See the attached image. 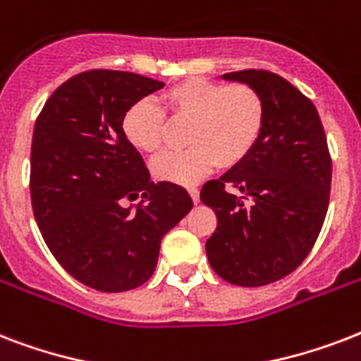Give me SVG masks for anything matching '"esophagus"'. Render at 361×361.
<instances>
[{
  "label": "esophagus",
  "instance_id": "esophagus-1",
  "mask_svg": "<svg viewBox=\"0 0 361 361\" xmlns=\"http://www.w3.org/2000/svg\"><path fill=\"white\" fill-rule=\"evenodd\" d=\"M187 191H189V195H191V198H192V202L197 204L198 200H200V192H198V189L195 185H191V187H187Z\"/></svg>",
  "mask_w": 361,
  "mask_h": 361
}]
</instances>
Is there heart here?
I'll list each match as a JSON object with an SVG mask.
<instances>
[{
    "label": "heart",
    "mask_w": 361,
    "mask_h": 361,
    "mask_svg": "<svg viewBox=\"0 0 361 361\" xmlns=\"http://www.w3.org/2000/svg\"><path fill=\"white\" fill-rule=\"evenodd\" d=\"M166 114L189 121L183 152L163 153L152 163L157 180L195 183L215 164L232 169L243 163L262 135L266 106L262 95L249 84H223L202 76L176 82L161 95ZM166 116L149 99L130 104L121 130L130 146L142 153H157L164 146Z\"/></svg>",
    "instance_id": "heart-1"
}]
</instances>
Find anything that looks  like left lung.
Returning <instances> with one entry per match:
<instances>
[{"mask_svg":"<svg viewBox=\"0 0 361 361\" xmlns=\"http://www.w3.org/2000/svg\"><path fill=\"white\" fill-rule=\"evenodd\" d=\"M223 78L255 87L266 120L249 157L200 191L217 215L206 252L221 279L269 285L292 274L319 238L330 204V149L311 99L283 76L245 69Z\"/></svg>","mask_w":361,"mask_h":361,"instance_id":"1","label":"left lung"}]
</instances>
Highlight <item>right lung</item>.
Segmentation results:
<instances>
[{"label": "right lung", "instance_id": "add662e5", "mask_svg": "<svg viewBox=\"0 0 361 361\" xmlns=\"http://www.w3.org/2000/svg\"><path fill=\"white\" fill-rule=\"evenodd\" d=\"M164 84L125 71L93 69L48 97L31 140V206L56 260L101 292L144 285L161 240L192 200L181 185L149 180L121 130L130 104ZM141 197L136 209L125 197Z\"/></svg>", "mask_w": 361, "mask_h": 361}]
</instances>
